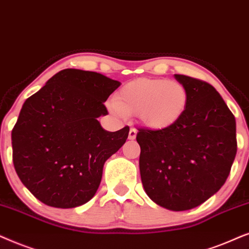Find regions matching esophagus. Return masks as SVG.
Returning a JSON list of instances; mask_svg holds the SVG:
<instances>
[{
	"mask_svg": "<svg viewBox=\"0 0 249 249\" xmlns=\"http://www.w3.org/2000/svg\"><path fill=\"white\" fill-rule=\"evenodd\" d=\"M137 133H138V131L135 130V128L132 127L130 132H128V139H130V140H134V139L137 138Z\"/></svg>",
	"mask_w": 249,
	"mask_h": 249,
	"instance_id": "obj_1",
	"label": "esophagus"
}]
</instances>
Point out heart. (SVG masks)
<instances>
[{
    "instance_id": "obj_1",
    "label": "heart",
    "mask_w": 249,
    "mask_h": 249,
    "mask_svg": "<svg viewBox=\"0 0 249 249\" xmlns=\"http://www.w3.org/2000/svg\"><path fill=\"white\" fill-rule=\"evenodd\" d=\"M188 107V92L178 81L140 77L123 85L109 102L112 115H139L142 124L155 131L174 126Z\"/></svg>"
}]
</instances>
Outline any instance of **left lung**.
<instances>
[{
  "instance_id": "obj_1",
  "label": "left lung",
  "mask_w": 249,
  "mask_h": 249,
  "mask_svg": "<svg viewBox=\"0 0 249 249\" xmlns=\"http://www.w3.org/2000/svg\"><path fill=\"white\" fill-rule=\"evenodd\" d=\"M188 92V107L174 126L139 130L140 174L158 206L181 212L199 206L220 190L237 154L236 119L211 84L174 75Z\"/></svg>"
}]
</instances>
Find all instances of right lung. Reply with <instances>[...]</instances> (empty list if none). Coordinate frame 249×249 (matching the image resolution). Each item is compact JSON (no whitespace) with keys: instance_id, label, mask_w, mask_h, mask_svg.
Here are the masks:
<instances>
[{"instance_id":"obj_1","label":"right lung","mask_w":249,"mask_h":249,"mask_svg":"<svg viewBox=\"0 0 249 249\" xmlns=\"http://www.w3.org/2000/svg\"><path fill=\"white\" fill-rule=\"evenodd\" d=\"M119 85L99 72L64 69L24 102L11 134L13 165L42 203L74 208L93 198L106 160L130 132L106 131L98 121Z\"/></svg>"}]
</instances>
